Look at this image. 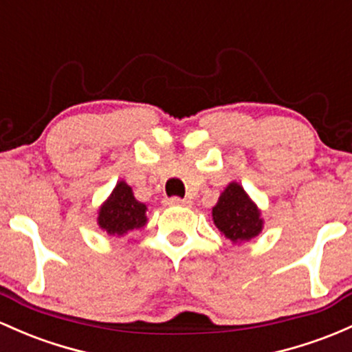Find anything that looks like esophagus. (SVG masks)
<instances>
[{
  "instance_id": "1",
  "label": "esophagus",
  "mask_w": 352,
  "mask_h": 352,
  "mask_svg": "<svg viewBox=\"0 0 352 352\" xmlns=\"http://www.w3.org/2000/svg\"><path fill=\"white\" fill-rule=\"evenodd\" d=\"M167 206H190V200L187 199H180V197H170V199L165 200Z\"/></svg>"
}]
</instances>
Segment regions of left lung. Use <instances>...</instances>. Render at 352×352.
<instances>
[{"label": "left lung", "instance_id": "1", "mask_svg": "<svg viewBox=\"0 0 352 352\" xmlns=\"http://www.w3.org/2000/svg\"><path fill=\"white\" fill-rule=\"evenodd\" d=\"M217 229L234 244L249 241L262 230L261 212L239 184H230L212 208Z\"/></svg>", "mask_w": 352, "mask_h": 352}]
</instances>
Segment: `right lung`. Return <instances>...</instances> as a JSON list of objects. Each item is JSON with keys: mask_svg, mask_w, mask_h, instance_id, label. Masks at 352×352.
Masks as SVG:
<instances>
[{"mask_svg": "<svg viewBox=\"0 0 352 352\" xmlns=\"http://www.w3.org/2000/svg\"><path fill=\"white\" fill-rule=\"evenodd\" d=\"M145 204L135 199L129 185L120 182L110 199L100 208L98 223L110 235H123L145 226Z\"/></svg>", "mask_w": 352, "mask_h": 352, "instance_id": "right-lung-1", "label": "right lung"}]
</instances>
